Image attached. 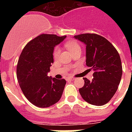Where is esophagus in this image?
I'll return each instance as SVG.
<instances>
[{"instance_id":"esophagus-1","label":"esophagus","mask_w":132,"mask_h":132,"mask_svg":"<svg viewBox=\"0 0 132 132\" xmlns=\"http://www.w3.org/2000/svg\"><path fill=\"white\" fill-rule=\"evenodd\" d=\"M74 79H75L73 78V77H68V78H67V80H68V81H73Z\"/></svg>"}]
</instances>
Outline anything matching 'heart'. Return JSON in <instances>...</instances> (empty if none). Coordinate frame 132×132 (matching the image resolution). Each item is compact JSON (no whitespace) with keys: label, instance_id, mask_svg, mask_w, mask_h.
I'll return each mask as SVG.
<instances>
[{"label":"heart","instance_id":"obj_1","mask_svg":"<svg viewBox=\"0 0 132 132\" xmlns=\"http://www.w3.org/2000/svg\"><path fill=\"white\" fill-rule=\"evenodd\" d=\"M66 47L68 48L69 51H70L71 53H72L74 50L78 48H80V46L79 44V43L77 41H75V40H70V41H68V42H66L65 44ZM60 52H61V49L58 46H56L55 47L53 50V55L54 58H57L60 55Z\"/></svg>","mask_w":132,"mask_h":132}]
</instances>
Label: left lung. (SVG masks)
I'll use <instances>...</instances> for the list:
<instances>
[{
    "label": "left lung",
    "mask_w": 132,
    "mask_h": 132,
    "mask_svg": "<svg viewBox=\"0 0 132 132\" xmlns=\"http://www.w3.org/2000/svg\"><path fill=\"white\" fill-rule=\"evenodd\" d=\"M74 38L86 45V65L94 70L92 81L84 78V85L79 89L81 96L90 104H106L117 92L122 77L119 53L108 40L97 34H80Z\"/></svg>",
    "instance_id": "obj_1"
}]
</instances>
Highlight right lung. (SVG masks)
Instances as JSON below:
<instances>
[{"label":"right lung","mask_w":132,"mask_h":132,"mask_svg":"<svg viewBox=\"0 0 132 132\" xmlns=\"http://www.w3.org/2000/svg\"><path fill=\"white\" fill-rule=\"evenodd\" d=\"M66 36L41 34L22 50L18 62L17 79L25 97L39 108H48L59 101L66 84L65 79L48 77L53 63L54 47Z\"/></svg>","instance_id":"right-lung-1"}]
</instances>
